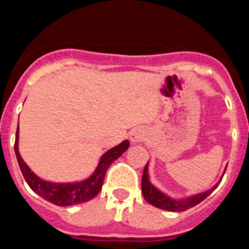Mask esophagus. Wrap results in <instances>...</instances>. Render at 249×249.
Wrapping results in <instances>:
<instances>
[{
    "label": "esophagus",
    "instance_id": "esophagus-1",
    "mask_svg": "<svg viewBox=\"0 0 249 249\" xmlns=\"http://www.w3.org/2000/svg\"><path fill=\"white\" fill-rule=\"evenodd\" d=\"M144 140V133L142 129H135V131L131 133V141L133 143H138L141 141Z\"/></svg>",
    "mask_w": 249,
    "mask_h": 249
}]
</instances>
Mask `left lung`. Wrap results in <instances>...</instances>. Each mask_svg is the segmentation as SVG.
Wrapping results in <instances>:
<instances>
[{
  "mask_svg": "<svg viewBox=\"0 0 249 249\" xmlns=\"http://www.w3.org/2000/svg\"><path fill=\"white\" fill-rule=\"evenodd\" d=\"M147 166H148V162H147L146 167H144L143 176H142V193H143L144 199L149 204L157 207V208H160V210L171 211V212H182V211L188 210L191 207H195L198 203H201L203 199H206L215 190V187L218 186V184H215L210 191L192 196L190 198L176 201V199L169 198L168 196H166L164 193L158 191L156 187L152 186L148 179V167Z\"/></svg>",
  "mask_w": 249,
  "mask_h": 249,
  "instance_id": "8db88e82",
  "label": "left lung"
}]
</instances>
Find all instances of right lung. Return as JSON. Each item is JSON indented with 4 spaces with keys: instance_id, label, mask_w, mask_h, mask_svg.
<instances>
[{
    "instance_id": "1",
    "label": "right lung",
    "mask_w": 249,
    "mask_h": 249,
    "mask_svg": "<svg viewBox=\"0 0 249 249\" xmlns=\"http://www.w3.org/2000/svg\"><path fill=\"white\" fill-rule=\"evenodd\" d=\"M129 147L128 141H124L118 146L113 147L108 152H106L101 158L98 167L96 168L93 175L80 183H51V182L43 181L37 177L34 172H31L27 164L19 156L18 152V127L16 132V141H15V152L18 160V166L21 172L25 177L26 182L31 187V190L41 196L46 201L56 206H73L87 202L100 193L102 188L103 179L107 173V169L112 164V162L122 156L123 152H126Z\"/></svg>"
}]
</instances>
